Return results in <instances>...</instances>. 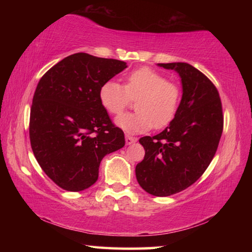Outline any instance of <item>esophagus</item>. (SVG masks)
Segmentation results:
<instances>
[{
  "label": "esophagus",
  "instance_id": "34e87169",
  "mask_svg": "<svg viewBox=\"0 0 252 252\" xmlns=\"http://www.w3.org/2000/svg\"><path fill=\"white\" fill-rule=\"evenodd\" d=\"M134 142H136V139L133 138V136L131 135H126V143L127 146H130V144H133Z\"/></svg>",
  "mask_w": 252,
  "mask_h": 252
}]
</instances>
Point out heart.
<instances>
[{
  "label": "heart",
  "instance_id": "1",
  "mask_svg": "<svg viewBox=\"0 0 252 252\" xmlns=\"http://www.w3.org/2000/svg\"><path fill=\"white\" fill-rule=\"evenodd\" d=\"M100 102L110 114L118 116L131 99L136 112L126 113L116 119V125L130 134H139L167 126L176 117L181 99L180 88L163 74L150 67H140L126 76V85L109 80L99 92Z\"/></svg>",
  "mask_w": 252,
  "mask_h": 252
}]
</instances>
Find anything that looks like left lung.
Returning <instances> with one entry per match:
<instances>
[{
  "instance_id": "left-lung-1",
  "label": "left lung",
  "mask_w": 252,
  "mask_h": 252,
  "mask_svg": "<svg viewBox=\"0 0 252 252\" xmlns=\"http://www.w3.org/2000/svg\"><path fill=\"white\" fill-rule=\"evenodd\" d=\"M158 65L180 75L182 97L163 131L139 140L146 155L135 176L148 193L168 197L193 185L206 171L218 149L223 116L219 92L202 72L183 62Z\"/></svg>"
}]
</instances>
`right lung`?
I'll use <instances>...</instances> for the list:
<instances>
[{"instance_id":"1","label":"right lung","mask_w":252,"mask_h":252,"mask_svg":"<svg viewBox=\"0 0 252 252\" xmlns=\"http://www.w3.org/2000/svg\"><path fill=\"white\" fill-rule=\"evenodd\" d=\"M126 63L88 53L69 55L42 76L30 114V141L40 167L72 192L99 177L103 158L125 147L123 131L111 121L99 92Z\"/></svg>"}]
</instances>
